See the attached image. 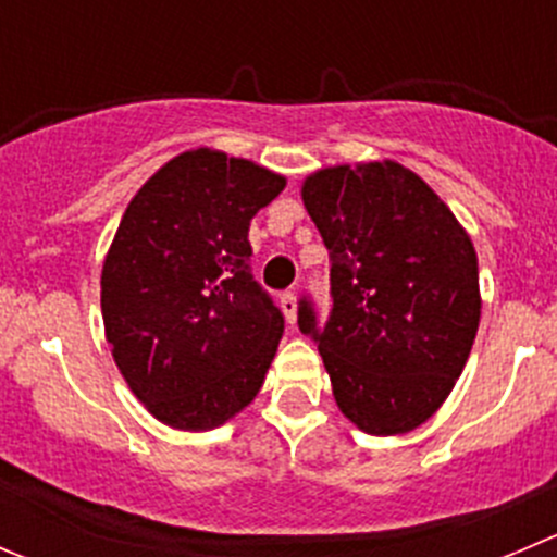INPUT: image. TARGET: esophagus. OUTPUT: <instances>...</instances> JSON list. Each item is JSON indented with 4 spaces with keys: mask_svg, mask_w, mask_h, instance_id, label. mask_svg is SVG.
Segmentation results:
<instances>
[{
    "mask_svg": "<svg viewBox=\"0 0 557 557\" xmlns=\"http://www.w3.org/2000/svg\"><path fill=\"white\" fill-rule=\"evenodd\" d=\"M280 307H283V312H285V320H288L290 325L296 323V294H290V290H285L283 296H280Z\"/></svg>",
    "mask_w": 557,
    "mask_h": 557,
    "instance_id": "obj_1",
    "label": "esophagus"
}]
</instances>
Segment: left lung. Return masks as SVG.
Returning a JSON list of instances; mask_svg holds the SVG:
<instances>
[{
  "mask_svg": "<svg viewBox=\"0 0 557 557\" xmlns=\"http://www.w3.org/2000/svg\"><path fill=\"white\" fill-rule=\"evenodd\" d=\"M329 250L331 312L299 299L342 412L377 436L407 434L450 396L480 325V272L445 201L396 161L307 177Z\"/></svg>",
  "mask_w": 557,
  "mask_h": 557,
  "instance_id": "left-lung-1",
  "label": "left lung"
}]
</instances>
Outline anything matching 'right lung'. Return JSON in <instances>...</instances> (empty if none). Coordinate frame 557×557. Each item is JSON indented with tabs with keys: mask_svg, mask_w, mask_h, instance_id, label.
Returning <instances> with one entry per match:
<instances>
[{
	"mask_svg": "<svg viewBox=\"0 0 557 557\" xmlns=\"http://www.w3.org/2000/svg\"><path fill=\"white\" fill-rule=\"evenodd\" d=\"M285 177L218 150L161 166L126 207L102 269L112 358L172 429L226 423L261 391L285 318L252 277L250 221Z\"/></svg>",
	"mask_w": 557,
	"mask_h": 557,
	"instance_id": "right-lung-1",
	"label": "right lung"
}]
</instances>
